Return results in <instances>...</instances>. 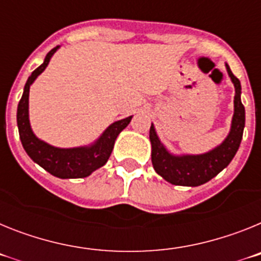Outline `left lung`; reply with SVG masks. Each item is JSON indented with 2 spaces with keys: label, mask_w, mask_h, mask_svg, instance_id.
<instances>
[{
  "label": "left lung",
  "mask_w": 261,
  "mask_h": 261,
  "mask_svg": "<svg viewBox=\"0 0 261 261\" xmlns=\"http://www.w3.org/2000/svg\"><path fill=\"white\" fill-rule=\"evenodd\" d=\"M227 74L235 89L234 115L229 135L212 150L202 154H172L159 140L154 124L150 126L151 163L158 175L174 186L197 187L206 183L229 166L237 154L243 137L246 111L241 100V82L225 64Z\"/></svg>",
  "instance_id": "8db88e82"
}]
</instances>
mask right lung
I'll return each mask as SVG.
<instances>
[{
	"label": "right lung",
	"instance_id": "1",
	"mask_svg": "<svg viewBox=\"0 0 261 261\" xmlns=\"http://www.w3.org/2000/svg\"><path fill=\"white\" fill-rule=\"evenodd\" d=\"M60 45L47 53L44 62L32 71L23 89L22 98L17 110V124L19 130L20 142L27 155L43 167L45 171L60 179H78L86 177L95 170L107 163L115 141L120 132L128 126L133 116L117 120L105 129V132L96 138L93 144L77 147H57L43 141L34 133L30 124L29 96L30 87L36 78L45 70L52 56L59 49Z\"/></svg>",
	"mask_w": 261,
	"mask_h": 261
}]
</instances>
